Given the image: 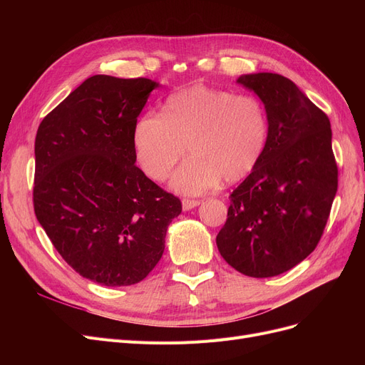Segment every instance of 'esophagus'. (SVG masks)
I'll return each instance as SVG.
<instances>
[{"mask_svg": "<svg viewBox=\"0 0 365 365\" xmlns=\"http://www.w3.org/2000/svg\"><path fill=\"white\" fill-rule=\"evenodd\" d=\"M197 205H200V201H198V200H187V198H185V200L182 201V207H183L185 212H187V210L194 208V207H197Z\"/></svg>", "mask_w": 365, "mask_h": 365, "instance_id": "1", "label": "esophagus"}]
</instances>
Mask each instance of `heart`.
I'll use <instances>...</instances> for the list:
<instances>
[{
    "label": "heart",
    "mask_w": 365,
    "mask_h": 365,
    "mask_svg": "<svg viewBox=\"0 0 365 365\" xmlns=\"http://www.w3.org/2000/svg\"><path fill=\"white\" fill-rule=\"evenodd\" d=\"M269 121L253 94L190 86L170 94L163 117L148 113L133 133L134 150L146 175L164 180L183 157H190L173 178V186L198 194L220 179L235 183L257 167L267 142Z\"/></svg>",
    "instance_id": "1"
}]
</instances>
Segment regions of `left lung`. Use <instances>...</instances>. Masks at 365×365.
Returning a JSON list of instances; mask_svg holds the SVG:
<instances>
[{
	"label": "left lung",
	"mask_w": 365,
	"mask_h": 365,
	"mask_svg": "<svg viewBox=\"0 0 365 365\" xmlns=\"http://www.w3.org/2000/svg\"><path fill=\"white\" fill-rule=\"evenodd\" d=\"M238 83L264 105L269 133L257 167L231 194L216 237L238 272L269 278L290 271L318 245L337 192L330 120L299 87L272 72Z\"/></svg>",
	"instance_id": "left-lung-1"
}]
</instances>
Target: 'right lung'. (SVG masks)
Segmentation results:
<instances>
[{
  "label": "right lung",
  "instance_id": "add662e5",
  "mask_svg": "<svg viewBox=\"0 0 365 365\" xmlns=\"http://www.w3.org/2000/svg\"><path fill=\"white\" fill-rule=\"evenodd\" d=\"M157 86L90 76L36 131L35 216L72 269L101 285L145 279L182 212L180 200L134 164V127Z\"/></svg>",
  "mask_w": 365,
  "mask_h": 365
}]
</instances>
